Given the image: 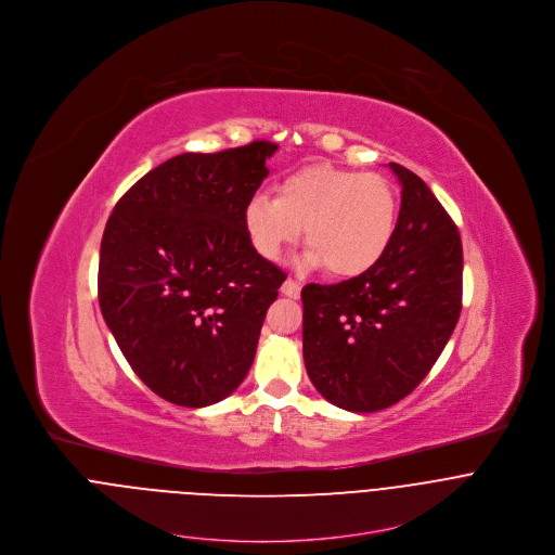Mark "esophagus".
I'll return each mask as SVG.
<instances>
[{"instance_id": "1", "label": "esophagus", "mask_w": 555, "mask_h": 555, "mask_svg": "<svg viewBox=\"0 0 555 555\" xmlns=\"http://www.w3.org/2000/svg\"><path fill=\"white\" fill-rule=\"evenodd\" d=\"M282 295H286V297H291V299H299L301 286H299L295 280H286V282L282 284Z\"/></svg>"}]
</instances>
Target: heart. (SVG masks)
<instances>
[{"instance_id": "1", "label": "heart", "mask_w": 555, "mask_h": 555, "mask_svg": "<svg viewBox=\"0 0 555 555\" xmlns=\"http://www.w3.org/2000/svg\"><path fill=\"white\" fill-rule=\"evenodd\" d=\"M396 185L378 172L306 166L278 183V196L254 194L243 229L254 251L278 262L306 229V262L350 280L374 269L396 235Z\"/></svg>"}]
</instances>
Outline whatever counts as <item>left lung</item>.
Listing matches in <instances>:
<instances>
[{
    "label": "left lung",
    "mask_w": 555,
    "mask_h": 555,
    "mask_svg": "<svg viewBox=\"0 0 555 555\" xmlns=\"http://www.w3.org/2000/svg\"><path fill=\"white\" fill-rule=\"evenodd\" d=\"M396 235L383 260L339 284H308L304 359L318 393L350 412L410 396L444 350L462 312L464 251L455 222L405 166Z\"/></svg>",
    "instance_id": "1"
}]
</instances>
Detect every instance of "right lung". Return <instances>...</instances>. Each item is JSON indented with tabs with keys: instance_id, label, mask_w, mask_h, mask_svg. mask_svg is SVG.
I'll list each match as a JSON object with an SVG mask.
<instances>
[{
	"instance_id": "add662e5",
	"label": "right lung",
	"mask_w": 555,
	"mask_h": 555,
	"mask_svg": "<svg viewBox=\"0 0 555 555\" xmlns=\"http://www.w3.org/2000/svg\"><path fill=\"white\" fill-rule=\"evenodd\" d=\"M275 143L181 154L115 205L100 245L98 299L134 374L185 408L231 396L286 273L260 258L243 209Z\"/></svg>"
}]
</instances>
